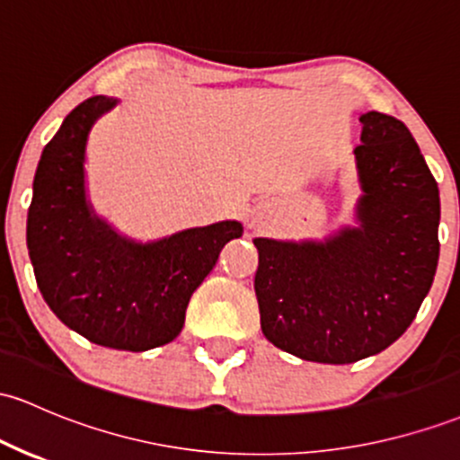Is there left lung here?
<instances>
[{
	"instance_id": "obj_1",
	"label": "left lung",
	"mask_w": 460,
	"mask_h": 460,
	"mask_svg": "<svg viewBox=\"0 0 460 460\" xmlns=\"http://www.w3.org/2000/svg\"><path fill=\"white\" fill-rule=\"evenodd\" d=\"M353 148L360 225L325 242L255 238L261 332L301 360L349 365L408 330L438 261L437 181L406 124L369 111Z\"/></svg>"
}]
</instances>
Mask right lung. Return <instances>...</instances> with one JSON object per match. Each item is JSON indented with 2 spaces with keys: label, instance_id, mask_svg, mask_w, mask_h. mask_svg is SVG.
Here are the masks:
<instances>
[{
  "label": "right lung",
  "instance_id": "1",
  "mask_svg": "<svg viewBox=\"0 0 460 460\" xmlns=\"http://www.w3.org/2000/svg\"><path fill=\"white\" fill-rule=\"evenodd\" d=\"M115 104L107 95L80 102L43 148L28 251L45 304L69 330L111 349L146 351L179 336L191 292L242 225L225 220L141 244L98 218L84 190V150L91 126Z\"/></svg>",
  "mask_w": 460,
  "mask_h": 460
}]
</instances>
